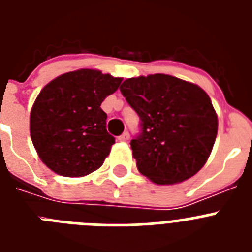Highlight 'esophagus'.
I'll return each mask as SVG.
<instances>
[{
  "label": "esophagus",
  "instance_id": "1",
  "mask_svg": "<svg viewBox=\"0 0 252 252\" xmlns=\"http://www.w3.org/2000/svg\"><path fill=\"white\" fill-rule=\"evenodd\" d=\"M128 139H130V133H128L127 131H125L121 136H119L120 141H128Z\"/></svg>",
  "mask_w": 252,
  "mask_h": 252
}]
</instances>
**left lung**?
<instances>
[{"label": "left lung", "mask_w": 252, "mask_h": 252, "mask_svg": "<svg viewBox=\"0 0 252 252\" xmlns=\"http://www.w3.org/2000/svg\"><path fill=\"white\" fill-rule=\"evenodd\" d=\"M120 91L141 121V132L130 142L140 173L157 184H175L197 174L218 130L208 94L168 74L128 78Z\"/></svg>", "instance_id": "left-lung-1"}]
</instances>
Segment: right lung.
<instances>
[{"label": "right lung", "mask_w": 252, "mask_h": 252, "mask_svg": "<svg viewBox=\"0 0 252 252\" xmlns=\"http://www.w3.org/2000/svg\"><path fill=\"white\" fill-rule=\"evenodd\" d=\"M121 82L95 69H79L41 90L31 108L30 135L49 169L63 177H84L101 168L115 144L101 103Z\"/></svg>", "instance_id": "add662e5"}]
</instances>
